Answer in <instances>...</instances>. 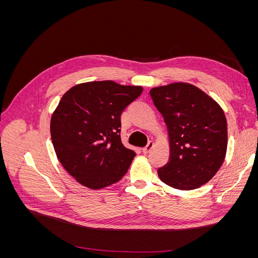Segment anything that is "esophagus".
Listing matches in <instances>:
<instances>
[{
  "instance_id": "obj_1",
  "label": "esophagus",
  "mask_w": 258,
  "mask_h": 258,
  "mask_svg": "<svg viewBox=\"0 0 258 258\" xmlns=\"http://www.w3.org/2000/svg\"><path fill=\"white\" fill-rule=\"evenodd\" d=\"M154 142L153 141H150V142H148V144L143 148V150H142V152L144 153V154H148V153H150L152 150H153V148H154Z\"/></svg>"
}]
</instances>
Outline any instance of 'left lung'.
Instances as JSON below:
<instances>
[{
    "label": "left lung",
    "mask_w": 258,
    "mask_h": 258,
    "mask_svg": "<svg viewBox=\"0 0 258 258\" xmlns=\"http://www.w3.org/2000/svg\"><path fill=\"white\" fill-rule=\"evenodd\" d=\"M169 136L170 156L158 169L161 181L181 190L199 188L220 168L227 152V120L215 100L188 83L152 88Z\"/></svg>",
    "instance_id": "obj_1"
}]
</instances>
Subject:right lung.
Wrapping results in <instances>:
<instances>
[{
    "mask_svg": "<svg viewBox=\"0 0 258 258\" xmlns=\"http://www.w3.org/2000/svg\"><path fill=\"white\" fill-rule=\"evenodd\" d=\"M142 91L102 81L77 84L62 96L51 115V141L62 167L83 186L102 189L126 174L136 153L121 143L120 115Z\"/></svg>",
    "mask_w": 258,
    "mask_h": 258,
    "instance_id": "add662e5",
    "label": "right lung"
}]
</instances>
